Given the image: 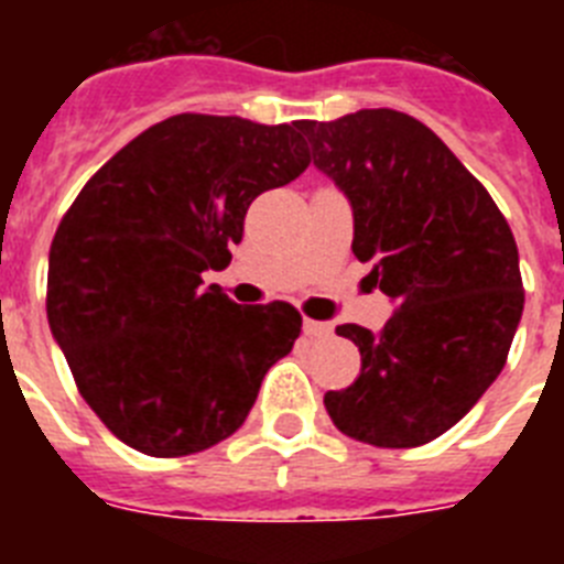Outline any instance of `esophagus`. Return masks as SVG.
I'll use <instances>...</instances> for the list:
<instances>
[{
	"instance_id": "obj_1",
	"label": "esophagus",
	"mask_w": 564,
	"mask_h": 564,
	"mask_svg": "<svg viewBox=\"0 0 564 564\" xmlns=\"http://www.w3.org/2000/svg\"><path fill=\"white\" fill-rule=\"evenodd\" d=\"M304 334L313 336V339H327V336L334 334V327L327 325V322H316V318H304Z\"/></svg>"
}]
</instances>
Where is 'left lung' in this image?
Instances as JSON below:
<instances>
[{
  "mask_svg": "<svg viewBox=\"0 0 564 564\" xmlns=\"http://www.w3.org/2000/svg\"><path fill=\"white\" fill-rule=\"evenodd\" d=\"M313 163L354 207L351 251L398 310L380 334L339 325L360 377L325 394L345 436L419 447L451 430L507 366L524 313L518 246L498 204L410 113L304 119Z\"/></svg>",
  "mask_w": 564,
  "mask_h": 564,
  "instance_id": "1",
  "label": "left lung"
}]
</instances>
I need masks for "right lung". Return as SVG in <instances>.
<instances>
[{
  "instance_id": "1",
  "label": "right lung",
  "mask_w": 564,
  "mask_h": 564,
  "mask_svg": "<svg viewBox=\"0 0 564 564\" xmlns=\"http://www.w3.org/2000/svg\"><path fill=\"white\" fill-rule=\"evenodd\" d=\"M307 166L301 122L178 113L119 149L64 213L48 248V327L119 442L170 459L242 427L301 313L234 304L202 274L230 263L248 204Z\"/></svg>"
}]
</instances>
